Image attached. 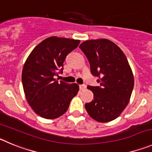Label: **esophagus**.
<instances>
[{
    "label": "esophagus",
    "mask_w": 152,
    "mask_h": 152,
    "mask_svg": "<svg viewBox=\"0 0 152 152\" xmlns=\"http://www.w3.org/2000/svg\"><path fill=\"white\" fill-rule=\"evenodd\" d=\"M86 87H87V86L85 85V84H81V85H80V90H85Z\"/></svg>",
    "instance_id": "1"
}]
</instances>
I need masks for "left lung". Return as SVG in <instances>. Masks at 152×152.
Segmentation results:
<instances>
[{"label": "left lung", "mask_w": 152, "mask_h": 152, "mask_svg": "<svg viewBox=\"0 0 152 152\" xmlns=\"http://www.w3.org/2000/svg\"><path fill=\"white\" fill-rule=\"evenodd\" d=\"M80 49L84 53L93 76L98 77L99 87L88 86L93 100L85 104L87 113L98 122L116 119L130 102L134 77L123 51L108 39L89 40Z\"/></svg>", "instance_id": "obj_1"}]
</instances>
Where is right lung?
I'll use <instances>...</instances> for the list:
<instances>
[{
	"mask_svg": "<svg viewBox=\"0 0 152 152\" xmlns=\"http://www.w3.org/2000/svg\"><path fill=\"white\" fill-rule=\"evenodd\" d=\"M79 44V40L53 36L37 44L26 59L22 86L27 102L39 116L46 119L62 116L78 93L77 83L59 81L55 76L62 73L67 55Z\"/></svg>",
	"mask_w": 152,
	"mask_h": 152,
	"instance_id": "obj_1",
	"label": "right lung"
}]
</instances>
